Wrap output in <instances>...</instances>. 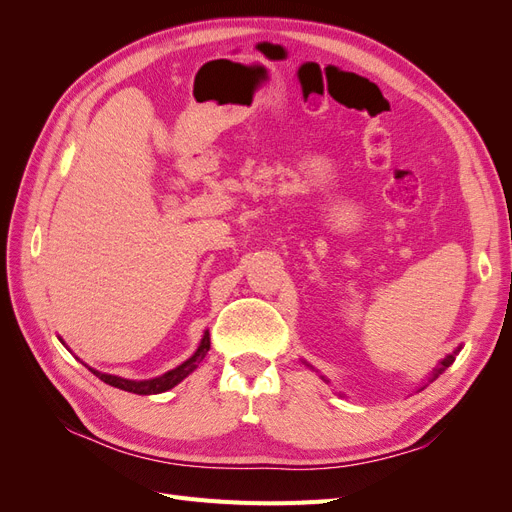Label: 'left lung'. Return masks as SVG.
Here are the masks:
<instances>
[{
	"label": "left lung",
	"instance_id": "left-lung-1",
	"mask_svg": "<svg viewBox=\"0 0 512 512\" xmlns=\"http://www.w3.org/2000/svg\"><path fill=\"white\" fill-rule=\"evenodd\" d=\"M457 354H459V350H455L453 354H448V356H444V359L440 361V365H438L436 369H433V371H431V376H429V382H433V380H436V378H438L440 374H444V371H446V367H451V365H453V361H455V356H457ZM320 378H322L324 382H329V380H327V378H324V376H320ZM425 386H427V384H425ZM425 386H421V389H418V391H423V389H425Z\"/></svg>",
	"mask_w": 512,
	"mask_h": 512
}]
</instances>
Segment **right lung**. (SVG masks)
Instances as JSON below:
<instances>
[{"label":"right lung","mask_w":512,"mask_h":512,"mask_svg":"<svg viewBox=\"0 0 512 512\" xmlns=\"http://www.w3.org/2000/svg\"><path fill=\"white\" fill-rule=\"evenodd\" d=\"M209 348H211V339H209V331H205V335H203V339H200L196 352L190 356L188 361H183L175 369H170V371H166V374H162L158 378H151V380H128V378H119V376H111V374H102V371H96V369H91V367L89 369L94 371V374L102 382L115 386V389L136 393V395H158V393H164L168 389H173V386H177L183 378H188L192 371L200 365V361L205 359Z\"/></svg>","instance_id":"1"}]
</instances>
